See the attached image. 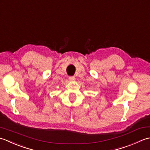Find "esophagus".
<instances>
[{
	"label": "esophagus",
	"mask_w": 150,
	"mask_h": 150,
	"mask_svg": "<svg viewBox=\"0 0 150 150\" xmlns=\"http://www.w3.org/2000/svg\"><path fill=\"white\" fill-rule=\"evenodd\" d=\"M69 79L70 81H74L75 80V77L74 76H69Z\"/></svg>",
	"instance_id": "1"
}]
</instances>
